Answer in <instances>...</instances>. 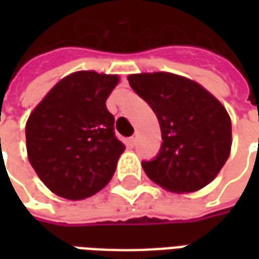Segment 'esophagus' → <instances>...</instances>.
I'll return each instance as SVG.
<instances>
[{
    "label": "esophagus",
    "instance_id": "esophagus-1",
    "mask_svg": "<svg viewBox=\"0 0 259 259\" xmlns=\"http://www.w3.org/2000/svg\"><path fill=\"white\" fill-rule=\"evenodd\" d=\"M136 143H137V136H132L129 139V146L130 147H135L136 146Z\"/></svg>",
    "mask_w": 259,
    "mask_h": 259
}]
</instances>
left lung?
I'll list each match as a JSON object with an SVG mask.
<instances>
[{"label":"left lung","instance_id":"left-lung-1","mask_svg":"<svg viewBox=\"0 0 259 259\" xmlns=\"http://www.w3.org/2000/svg\"><path fill=\"white\" fill-rule=\"evenodd\" d=\"M127 80L155 112L162 133L158 157L143 162L147 176L178 194L209 185L232 148V122L222 102L200 83L169 72L129 74Z\"/></svg>","mask_w":259,"mask_h":259}]
</instances>
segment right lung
<instances>
[{"label": "right lung", "instance_id": "right-lung-1", "mask_svg": "<svg viewBox=\"0 0 259 259\" xmlns=\"http://www.w3.org/2000/svg\"><path fill=\"white\" fill-rule=\"evenodd\" d=\"M118 74L79 70L65 76L26 122L29 162L54 194L77 201L112 179L123 143L113 133L107 98Z\"/></svg>", "mask_w": 259, "mask_h": 259}]
</instances>
